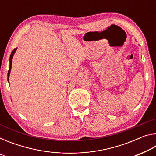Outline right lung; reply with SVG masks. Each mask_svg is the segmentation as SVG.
Instances as JSON below:
<instances>
[{
  "instance_id": "right-lung-1",
  "label": "right lung",
  "mask_w": 156,
  "mask_h": 156,
  "mask_svg": "<svg viewBox=\"0 0 156 156\" xmlns=\"http://www.w3.org/2000/svg\"><path fill=\"white\" fill-rule=\"evenodd\" d=\"M17 49V47L16 49H14L13 50L12 52L11 53V55H10V57H9V69L8 71V73H7V80H8V83H9V75H10V72H11V69H12V59H13V57H14V55L15 54L16 51Z\"/></svg>"
}]
</instances>
